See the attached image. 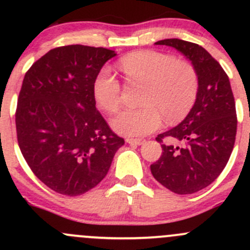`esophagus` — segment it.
<instances>
[{
    "label": "esophagus",
    "mask_w": 250,
    "mask_h": 250,
    "mask_svg": "<svg viewBox=\"0 0 250 250\" xmlns=\"http://www.w3.org/2000/svg\"><path fill=\"white\" fill-rule=\"evenodd\" d=\"M125 141H127L128 144H130V145H141V144H144V139H125Z\"/></svg>",
    "instance_id": "obj_1"
}]
</instances>
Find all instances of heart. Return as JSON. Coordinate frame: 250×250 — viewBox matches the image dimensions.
Masks as SVG:
<instances>
[{"label": "heart", "instance_id": "b5f03b06", "mask_svg": "<svg viewBox=\"0 0 250 250\" xmlns=\"http://www.w3.org/2000/svg\"><path fill=\"white\" fill-rule=\"evenodd\" d=\"M128 83L143 84L139 109H125L111 120V127L125 137H143L162 125L185 118L198 95V75L184 60L167 53L143 49L125 55L118 62ZM93 97L98 106L112 113L120 107L122 85L109 66H104L93 81Z\"/></svg>", "mask_w": 250, "mask_h": 250}]
</instances>
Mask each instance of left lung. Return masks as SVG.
Returning <instances> with one entry per match:
<instances>
[{"instance_id":"8db88e82","label":"left lung","mask_w":250,"mask_h":250,"mask_svg":"<svg viewBox=\"0 0 250 250\" xmlns=\"http://www.w3.org/2000/svg\"><path fill=\"white\" fill-rule=\"evenodd\" d=\"M156 44L183 53L197 72L200 88L185 120L156 138L162 144L163 152L151 165V173L178 195L195 193L220 175L233 150L237 132L233 93L226 72L203 47L178 39L162 40Z\"/></svg>"}]
</instances>
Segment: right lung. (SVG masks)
Here are the masks:
<instances>
[{
	"instance_id": "right-lung-1",
	"label": "right lung",
	"mask_w": 250,
	"mask_h": 250,
	"mask_svg": "<svg viewBox=\"0 0 250 250\" xmlns=\"http://www.w3.org/2000/svg\"><path fill=\"white\" fill-rule=\"evenodd\" d=\"M115 55L103 47H58L25 74L16 111L18 144L32 173L60 195L95 188L125 144L93 97V81Z\"/></svg>"
}]
</instances>
